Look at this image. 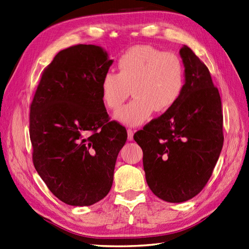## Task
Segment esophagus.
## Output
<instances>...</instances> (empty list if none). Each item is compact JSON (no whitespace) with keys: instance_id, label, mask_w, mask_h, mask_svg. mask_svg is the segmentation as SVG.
<instances>
[{"instance_id":"esophagus-1","label":"esophagus","mask_w":249,"mask_h":249,"mask_svg":"<svg viewBox=\"0 0 249 249\" xmlns=\"http://www.w3.org/2000/svg\"><path fill=\"white\" fill-rule=\"evenodd\" d=\"M133 131L131 129H127V139L128 141H132L133 140Z\"/></svg>"}]
</instances>
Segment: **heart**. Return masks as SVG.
Here are the masks:
<instances>
[{"instance_id": "heart-1", "label": "heart", "mask_w": 249, "mask_h": 249, "mask_svg": "<svg viewBox=\"0 0 249 249\" xmlns=\"http://www.w3.org/2000/svg\"><path fill=\"white\" fill-rule=\"evenodd\" d=\"M118 74L106 72L100 82L102 101L117 110L128 96L132 100L115 113V119L127 126H140L153 111L165 112L178 100L184 84L180 57L151 46L129 48L118 61Z\"/></svg>"}]
</instances>
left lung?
Masks as SVG:
<instances>
[{"mask_svg": "<svg viewBox=\"0 0 249 249\" xmlns=\"http://www.w3.org/2000/svg\"><path fill=\"white\" fill-rule=\"evenodd\" d=\"M179 55L184 67L180 97L133 137L143 150L149 188L172 203L187 201L204 188L223 146L221 99L209 69L187 46Z\"/></svg>", "mask_w": 249, "mask_h": 249, "instance_id": "obj_1", "label": "left lung"}]
</instances>
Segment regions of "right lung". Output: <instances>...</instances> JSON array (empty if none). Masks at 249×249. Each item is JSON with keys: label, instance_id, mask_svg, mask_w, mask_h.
Here are the masks:
<instances>
[{"label": "right lung", "instance_id": "right-lung-1", "mask_svg": "<svg viewBox=\"0 0 249 249\" xmlns=\"http://www.w3.org/2000/svg\"><path fill=\"white\" fill-rule=\"evenodd\" d=\"M113 60L96 45L62 50L42 73L30 107L33 164L49 190L87 207L108 194L125 127L108 115L100 82Z\"/></svg>", "mask_w": 249, "mask_h": 249}]
</instances>
